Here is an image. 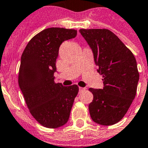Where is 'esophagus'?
Returning <instances> with one entry per match:
<instances>
[{"instance_id": "esophagus-1", "label": "esophagus", "mask_w": 148, "mask_h": 148, "mask_svg": "<svg viewBox=\"0 0 148 148\" xmlns=\"http://www.w3.org/2000/svg\"><path fill=\"white\" fill-rule=\"evenodd\" d=\"M86 88H83V87H79V92H83V91H85V90H86Z\"/></svg>"}]
</instances>
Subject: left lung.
<instances>
[{"instance_id":"left-lung-1","label":"left lung","mask_w":148,"mask_h":148,"mask_svg":"<svg viewBox=\"0 0 148 148\" xmlns=\"http://www.w3.org/2000/svg\"><path fill=\"white\" fill-rule=\"evenodd\" d=\"M92 48L103 88H90L93 101L88 105L94 121L113 125L127 112L136 95L139 79L134 55L120 38L107 29H80Z\"/></svg>"}]
</instances>
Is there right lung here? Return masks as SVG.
Segmentation results:
<instances>
[{
  "label": "right lung",
  "mask_w": 148,
  "mask_h": 148,
  "mask_svg": "<svg viewBox=\"0 0 148 148\" xmlns=\"http://www.w3.org/2000/svg\"><path fill=\"white\" fill-rule=\"evenodd\" d=\"M77 34L76 29L47 28L29 40L21 55L19 87L30 114L45 127L66 124L77 95V85L63 86L54 82L60 45Z\"/></svg>",
  "instance_id": "obj_1"
}]
</instances>
